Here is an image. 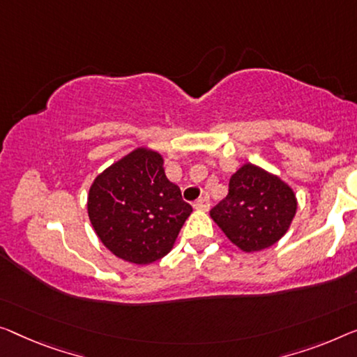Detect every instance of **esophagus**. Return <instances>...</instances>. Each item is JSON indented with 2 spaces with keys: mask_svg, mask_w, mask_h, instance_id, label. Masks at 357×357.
<instances>
[{
  "mask_svg": "<svg viewBox=\"0 0 357 357\" xmlns=\"http://www.w3.org/2000/svg\"><path fill=\"white\" fill-rule=\"evenodd\" d=\"M195 208L197 210H202V211H206L210 208V197L208 195H204V197H200L199 200L195 202Z\"/></svg>",
  "mask_w": 357,
  "mask_h": 357,
  "instance_id": "esophagus-1",
  "label": "esophagus"
}]
</instances>
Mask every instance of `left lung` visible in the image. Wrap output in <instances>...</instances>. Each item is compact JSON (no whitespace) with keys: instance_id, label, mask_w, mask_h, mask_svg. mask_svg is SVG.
I'll return each mask as SVG.
<instances>
[{"instance_id":"obj_1","label":"left lung","mask_w":357,"mask_h":357,"mask_svg":"<svg viewBox=\"0 0 357 357\" xmlns=\"http://www.w3.org/2000/svg\"><path fill=\"white\" fill-rule=\"evenodd\" d=\"M296 213L294 190L278 176L252 163L231 176L229 194L210 216L243 252L274 245L289 231Z\"/></svg>"}]
</instances>
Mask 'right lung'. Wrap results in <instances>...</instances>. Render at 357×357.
<instances>
[{"mask_svg":"<svg viewBox=\"0 0 357 357\" xmlns=\"http://www.w3.org/2000/svg\"><path fill=\"white\" fill-rule=\"evenodd\" d=\"M192 206L165 176L160 153L136 149L94 179L88 215L100 242L136 264L163 258Z\"/></svg>","mask_w":357,"mask_h":357,"instance_id":"1","label":"right lung"}]
</instances>
